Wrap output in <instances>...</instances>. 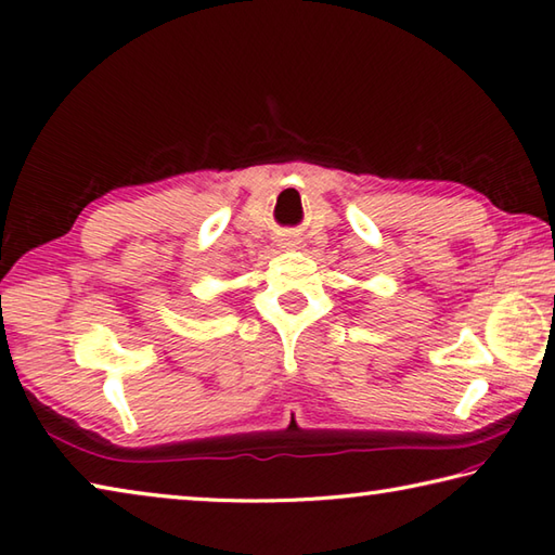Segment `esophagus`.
<instances>
[{
  "label": "esophagus",
  "mask_w": 555,
  "mask_h": 555,
  "mask_svg": "<svg viewBox=\"0 0 555 555\" xmlns=\"http://www.w3.org/2000/svg\"><path fill=\"white\" fill-rule=\"evenodd\" d=\"M296 240H291V237H284V240H281V247H286V249H296Z\"/></svg>",
  "instance_id": "34e87169"
}]
</instances>
